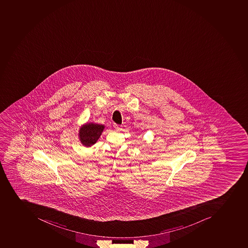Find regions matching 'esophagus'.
Instances as JSON below:
<instances>
[{"instance_id": "esophagus-1", "label": "esophagus", "mask_w": 248, "mask_h": 248, "mask_svg": "<svg viewBox=\"0 0 248 248\" xmlns=\"http://www.w3.org/2000/svg\"><path fill=\"white\" fill-rule=\"evenodd\" d=\"M113 127H114L115 129H119L120 128V126L117 124H113Z\"/></svg>"}]
</instances>
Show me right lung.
Here are the masks:
<instances>
[{"mask_svg":"<svg viewBox=\"0 0 248 248\" xmlns=\"http://www.w3.org/2000/svg\"><path fill=\"white\" fill-rule=\"evenodd\" d=\"M104 129V126L95 124H87L80 129V141L87 147L92 146L96 142Z\"/></svg>","mask_w":248,"mask_h":248,"instance_id":"right-lung-1","label":"right lung"}]
</instances>
